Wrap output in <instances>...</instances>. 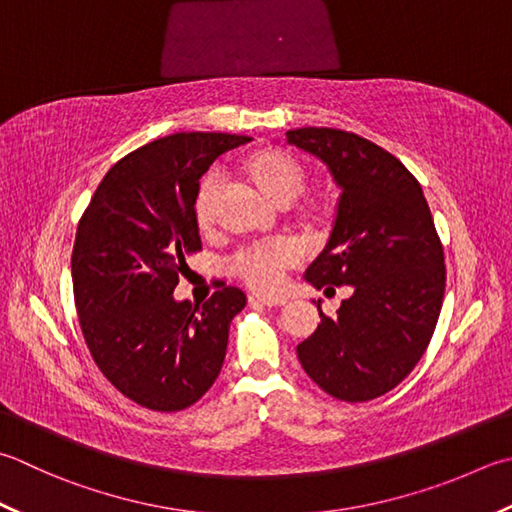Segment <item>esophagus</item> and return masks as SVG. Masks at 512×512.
Listing matches in <instances>:
<instances>
[{"label": "esophagus", "mask_w": 512, "mask_h": 512, "mask_svg": "<svg viewBox=\"0 0 512 512\" xmlns=\"http://www.w3.org/2000/svg\"><path fill=\"white\" fill-rule=\"evenodd\" d=\"M248 302H250V304H262V306H284L286 299H284V297H273V295H259V293H253V295H248Z\"/></svg>", "instance_id": "esophagus-1"}]
</instances>
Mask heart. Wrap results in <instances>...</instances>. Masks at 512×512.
Returning a JSON list of instances; mask_svg holds the SVG:
<instances>
[{"instance_id": "heart-1", "label": "heart", "mask_w": 512, "mask_h": 512, "mask_svg": "<svg viewBox=\"0 0 512 512\" xmlns=\"http://www.w3.org/2000/svg\"><path fill=\"white\" fill-rule=\"evenodd\" d=\"M248 173L255 179L264 195L277 202L282 197H297L304 190V170L293 157L279 150H262L248 159ZM219 188V175L204 177L195 195V219L202 228H210L215 219L213 202ZM304 257V250L295 239L275 237L244 246L230 259V270L244 279L248 286L259 290H273L284 282L286 268L295 266Z\"/></svg>"}]
</instances>
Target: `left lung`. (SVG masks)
I'll list each match as a JSON object with an SVG mask.
<instances>
[{"instance_id":"left-lung-1","label":"left lung","mask_w":512,"mask_h":512,"mask_svg":"<svg viewBox=\"0 0 512 512\" xmlns=\"http://www.w3.org/2000/svg\"><path fill=\"white\" fill-rule=\"evenodd\" d=\"M288 144L322 159L342 188L333 233L306 270L315 288L353 286L337 317L297 346L306 375L342 402L393 390L426 353L444 302V248L413 173L339 128H295Z\"/></svg>"}]
</instances>
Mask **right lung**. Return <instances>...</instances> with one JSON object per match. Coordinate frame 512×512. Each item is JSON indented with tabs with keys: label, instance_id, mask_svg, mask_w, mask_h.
Here are the masks:
<instances>
[{
	"label": "right lung",
	"instance_id": "add662e5",
	"mask_svg": "<svg viewBox=\"0 0 512 512\" xmlns=\"http://www.w3.org/2000/svg\"><path fill=\"white\" fill-rule=\"evenodd\" d=\"M250 137L175 133L108 170L79 219L75 306L97 368L130 402L157 413L193 406L222 370L228 328L246 295L222 284L204 306L177 302L186 255L202 250L199 179Z\"/></svg>",
	"mask_w": 512,
	"mask_h": 512
}]
</instances>
